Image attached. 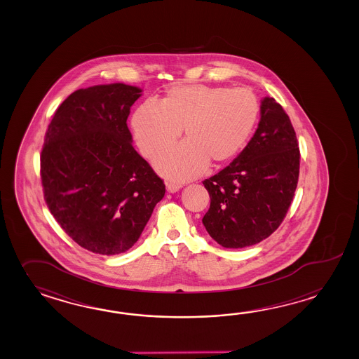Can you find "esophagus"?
Masks as SVG:
<instances>
[{"label":"esophagus","mask_w":359,"mask_h":359,"mask_svg":"<svg viewBox=\"0 0 359 359\" xmlns=\"http://www.w3.org/2000/svg\"><path fill=\"white\" fill-rule=\"evenodd\" d=\"M182 188V185H179V184L175 183H168L166 184V189H168V193H176V191H179Z\"/></svg>","instance_id":"obj_1"}]
</instances>
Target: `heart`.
Masks as SVG:
<instances>
[{
	"label": "heart",
	"instance_id": "obj_1",
	"mask_svg": "<svg viewBox=\"0 0 359 359\" xmlns=\"http://www.w3.org/2000/svg\"><path fill=\"white\" fill-rule=\"evenodd\" d=\"M259 116L248 88L185 85L168 88L156 105L145 103L133 116L136 144L147 158L185 143L154 162L161 175L185 182L210 166L231 162L248 143Z\"/></svg>",
	"mask_w": 359,
	"mask_h": 359
}]
</instances>
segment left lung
Returning <instances> with one entry per match:
<instances>
[{"label":"left lung","mask_w":359,"mask_h":359,"mask_svg":"<svg viewBox=\"0 0 359 359\" xmlns=\"http://www.w3.org/2000/svg\"><path fill=\"white\" fill-rule=\"evenodd\" d=\"M260 114L245 149L203 182L211 203L202 223L223 248H248L268 238L295 196L300 168L295 130L273 97H264Z\"/></svg>","instance_id":"1"}]
</instances>
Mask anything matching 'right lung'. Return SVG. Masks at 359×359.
<instances>
[{
    "label": "right lung",
    "instance_id": "right-lung-1",
    "mask_svg": "<svg viewBox=\"0 0 359 359\" xmlns=\"http://www.w3.org/2000/svg\"><path fill=\"white\" fill-rule=\"evenodd\" d=\"M140 93L125 83L80 88L59 105L45 135L46 205L62 229L94 254L133 248L166 191L131 144L126 121Z\"/></svg>",
    "mask_w": 359,
    "mask_h": 359
}]
</instances>
